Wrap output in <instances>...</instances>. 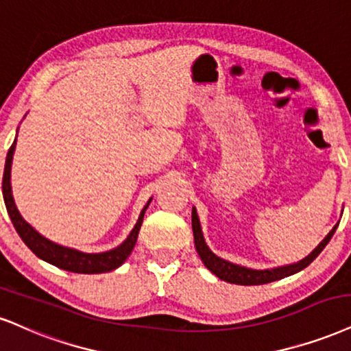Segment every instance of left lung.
I'll list each match as a JSON object with an SVG mask.
<instances>
[{"label":"left lung","mask_w":351,"mask_h":351,"mask_svg":"<svg viewBox=\"0 0 351 351\" xmlns=\"http://www.w3.org/2000/svg\"><path fill=\"white\" fill-rule=\"evenodd\" d=\"M339 226V223L332 228V231L324 237V241L321 244L315 247L313 252H311L308 257H304L302 261L296 262V263H289V265H283V267H276V268H267V270H255V268H247L242 265H236V263H231L224 258L218 257L211 252L208 245H206L205 237H203L202 232V226H200V219H198L197 210L195 206L192 208V229H193V239H195V249L198 255H200L202 262L205 263V267L208 268L211 274H215L218 278H221L228 283H234V285H244V287H250V285H265V283H271V281L281 280L285 276L295 275L298 271H301L302 268H306L311 262L317 257L319 254L322 252L324 247L328 244V241L332 239L334 236L335 229Z\"/></svg>","instance_id":"1"}]
</instances>
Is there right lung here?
Returning a JSON list of instances; mask_svg holds the SVG:
<instances>
[{
    "label": "right lung",
    "instance_id": "right-lung-1",
    "mask_svg": "<svg viewBox=\"0 0 351 351\" xmlns=\"http://www.w3.org/2000/svg\"><path fill=\"white\" fill-rule=\"evenodd\" d=\"M16 149V140L11 145L10 151L6 156V164H4V174H3V198L4 205H6L8 215H10L12 224H14L17 234L21 236V239L24 241V244L32 250L42 261L51 263V265L62 268L66 271H75V274H106V271H112L115 268H119L122 263L127 261L128 255L132 254L133 247H135L138 232H140L143 216H145L146 208L149 206V202L146 203L145 208L141 210L140 216H138V221L135 228L132 229L127 239H125L119 247L107 250V252L101 254H86L81 250L64 247V245L55 244L43 237L42 234L34 229L25 219L21 216L19 211L16 208L14 198H12L11 192V164H12V156H14Z\"/></svg>",
    "mask_w": 351,
    "mask_h": 351
}]
</instances>
